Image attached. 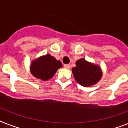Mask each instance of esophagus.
I'll list each match as a JSON object with an SVG mask.
<instances>
[{
	"label": "esophagus",
	"mask_w": 128,
	"mask_h": 128,
	"mask_svg": "<svg viewBox=\"0 0 128 128\" xmlns=\"http://www.w3.org/2000/svg\"><path fill=\"white\" fill-rule=\"evenodd\" d=\"M64 67L66 69H70V64H64Z\"/></svg>",
	"instance_id": "34e87169"
}]
</instances>
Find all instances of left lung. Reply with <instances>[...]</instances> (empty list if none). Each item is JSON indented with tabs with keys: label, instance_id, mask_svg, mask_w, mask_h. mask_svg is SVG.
I'll return each instance as SVG.
<instances>
[{
	"label": "left lung",
	"instance_id": "left-lung-1",
	"mask_svg": "<svg viewBox=\"0 0 128 128\" xmlns=\"http://www.w3.org/2000/svg\"><path fill=\"white\" fill-rule=\"evenodd\" d=\"M76 67L72 69L74 78L78 84L84 87L94 86L100 80L102 71L98 65H95L81 58L76 62Z\"/></svg>",
	"mask_w": 128,
	"mask_h": 128
}]
</instances>
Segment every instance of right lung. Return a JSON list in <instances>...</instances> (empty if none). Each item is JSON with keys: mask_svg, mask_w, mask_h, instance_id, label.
I'll return each instance as SVG.
<instances>
[{"mask_svg": "<svg viewBox=\"0 0 128 128\" xmlns=\"http://www.w3.org/2000/svg\"><path fill=\"white\" fill-rule=\"evenodd\" d=\"M62 66L60 60L48 54L35 59L31 64V73L35 78L42 81L48 80L53 77L58 69Z\"/></svg>", "mask_w": 128, "mask_h": 128, "instance_id": "obj_1", "label": "right lung"}]
</instances>
